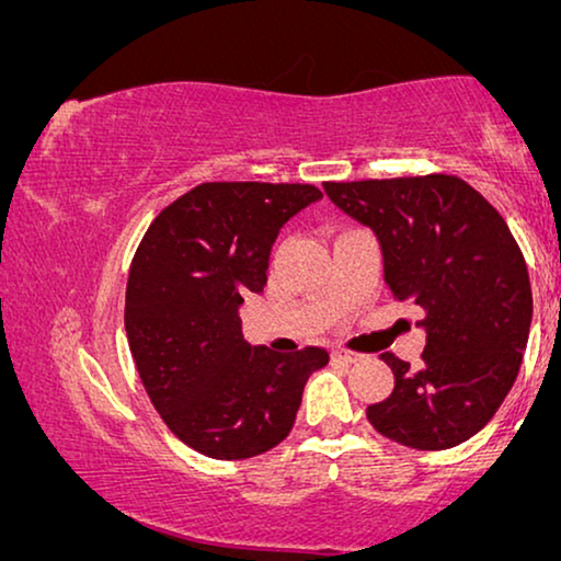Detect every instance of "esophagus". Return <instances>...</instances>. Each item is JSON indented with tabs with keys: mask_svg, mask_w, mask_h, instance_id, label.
Listing matches in <instances>:
<instances>
[{
	"mask_svg": "<svg viewBox=\"0 0 561 561\" xmlns=\"http://www.w3.org/2000/svg\"><path fill=\"white\" fill-rule=\"evenodd\" d=\"M333 358H335V360H343V363H358L363 356H360V353L337 348V351H333Z\"/></svg>",
	"mask_w": 561,
	"mask_h": 561,
	"instance_id": "1",
	"label": "esophagus"
}]
</instances>
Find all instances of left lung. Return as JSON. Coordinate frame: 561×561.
<instances>
[{"mask_svg":"<svg viewBox=\"0 0 561 561\" xmlns=\"http://www.w3.org/2000/svg\"><path fill=\"white\" fill-rule=\"evenodd\" d=\"M328 198L374 231L383 282L420 305L416 368L383 353L393 391L368 407L376 432L414 449H449L493 420L514 386L534 299L501 213L453 175L325 183Z\"/></svg>","mask_w":561,"mask_h":561,"instance_id":"obj_1","label":"left lung"}]
</instances>
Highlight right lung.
<instances>
[{"label": "right lung", "instance_id": "1", "mask_svg": "<svg viewBox=\"0 0 561 561\" xmlns=\"http://www.w3.org/2000/svg\"><path fill=\"white\" fill-rule=\"evenodd\" d=\"M314 185L203 183L152 220L134 254L124 325L139 378L175 437L247 460L295 427L328 351L274 353L241 335L243 297L264 291L279 228Z\"/></svg>", "mask_w": 561, "mask_h": 561}]
</instances>
